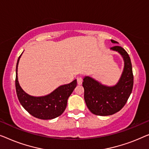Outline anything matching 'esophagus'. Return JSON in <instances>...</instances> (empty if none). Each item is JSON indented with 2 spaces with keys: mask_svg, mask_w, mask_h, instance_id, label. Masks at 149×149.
Wrapping results in <instances>:
<instances>
[{
  "mask_svg": "<svg viewBox=\"0 0 149 149\" xmlns=\"http://www.w3.org/2000/svg\"><path fill=\"white\" fill-rule=\"evenodd\" d=\"M82 78L80 77H77V84L78 85H81V84H82Z\"/></svg>",
  "mask_w": 149,
  "mask_h": 149,
  "instance_id": "34e87169",
  "label": "esophagus"
}]
</instances>
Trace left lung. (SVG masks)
Returning a JSON list of instances; mask_svg holds the SVG:
<instances>
[{"instance_id":"left-lung-1","label":"left lung","mask_w":149,"mask_h":149,"mask_svg":"<svg viewBox=\"0 0 149 149\" xmlns=\"http://www.w3.org/2000/svg\"><path fill=\"white\" fill-rule=\"evenodd\" d=\"M114 44L118 42L113 40ZM122 56L124 68L118 82L113 86L102 85L91 77L85 76L82 86L84 88V100L88 109L96 116H107L118 112L127 101L133 88L134 75L129 54L119 46L110 49Z\"/></svg>"}]
</instances>
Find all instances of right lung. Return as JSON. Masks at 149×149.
Segmentation results:
<instances>
[{"label":"right lung","mask_w":149,"mask_h":149,"mask_svg":"<svg viewBox=\"0 0 149 149\" xmlns=\"http://www.w3.org/2000/svg\"><path fill=\"white\" fill-rule=\"evenodd\" d=\"M22 54L17 63L15 77L16 93L21 104L36 118L52 119L60 116L65 109L68 98L76 87L77 80L74 79L68 84L60 86L48 95L38 97L29 95L23 91L18 81L17 67Z\"/></svg>","instance_id":"1"}]
</instances>
